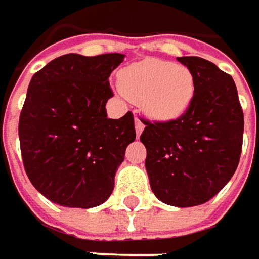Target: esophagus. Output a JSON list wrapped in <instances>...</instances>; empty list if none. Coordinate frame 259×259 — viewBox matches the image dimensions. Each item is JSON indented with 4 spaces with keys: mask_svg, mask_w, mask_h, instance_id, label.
Wrapping results in <instances>:
<instances>
[{
    "mask_svg": "<svg viewBox=\"0 0 259 259\" xmlns=\"http://www.w3.org/2000/svg\"><path fill=\"white\" fill-rule=\"evenodd\" d=\"M144 123H142V120L139 118V117H135V130H136V135L139 136L141 133H142V130H144Z\"/></svg>",
    "mask_w": 259,
    "mask_h": 259,
    "instance_id": "34e87169",
    "label": "esophagus"
}]
</instances>
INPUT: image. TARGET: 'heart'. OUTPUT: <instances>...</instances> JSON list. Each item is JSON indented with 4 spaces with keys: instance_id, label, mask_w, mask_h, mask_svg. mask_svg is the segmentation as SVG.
Returning <instances> with one entry per match:
<instances>
[{
    "instance_id": "obj_1",
    "label": "heart",
    "mask_w": 259,
    "mask_h": 259,
    "mask_svg": "<svg viewBox=\"0 0 259 259\" xmlns=\"http://www.w3.org/2000/svg\"><path fill=\"white\" fill-rule=\"evenodd\" d=\"M120 87L157 121L181 118L196 95L193 72L184 65L163 59L141 60L124 68L120 74Z\"/></svg>"
}]
</instances>
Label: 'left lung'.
Wrapping results in <instances>:
<instances>
[{
  "label": "left lung",
  "instance_id": "left-lung-1",
  "mask_svg": "<svg viewBox=\"0 0 259 259\" xmlns=\"http://www.w3.org/2000/svg\"><path fill=\"white\" fill-rule=\"evenodd\" d=\"M178 60L194 75V101L178 120L144 121L141 142L155 197L169 206L191 207L217 196L234 175L245 121L231 75L197 56Z\"/></svg>",
  "mask_w": 259,
  "mask_h": 259
}]
</instances>
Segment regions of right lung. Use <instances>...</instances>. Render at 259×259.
I'll return each mask as SVG.
<instances>
[{
  "label": "right lung",
  "mask_w": 259,
  "mask_h": 259,
  "mask_svg": "<svg viewBox=\"0 0 259 259\" xmlns=\"http://www.w3.org/2000/svg\"><path fill=\"white\" fill-rule=\"evenodd\" d=\"M121 53L93 58L69 53L34 74L19 118L26 175L50 201L89 209L102 204L135 141L132 112L108 118L111 72Z\"/></svg>",
  "instance_id": "1"
}]
</instances>
